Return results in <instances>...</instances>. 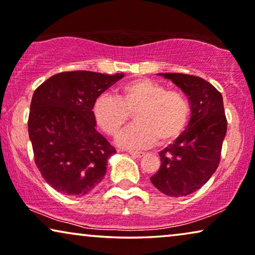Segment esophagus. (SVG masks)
I'll return each mask as SVG.
<instances>
[{"mask_svg": "<svg viewBox=\"0 0 255 255\" xmlns=\"http://www.w3.org/2000/svg\"><path fill=\"white\" fill-rule=\"evenodd\" d=\"M130 154L133 156V158H141L142 155H144V152H137V151H130L128 152Z\"/></svg>", "mask_w": 255, "mask_h": 255, "instance_id": "obj_1", "label": "esophagus"}]
</instances>
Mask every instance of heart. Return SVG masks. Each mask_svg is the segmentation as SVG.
<instances>
[{
  "instance_id": "1",
  "label": "heart",
  "mask_w": 255,
  "mask_h": 255,
  "mask_svg": "<svg viewBox=\"0 0 255 255\" xmlns=\"http://www.w3.org/2000/svg\"><path fill=\"white\" fill-rule=\"evenodd\" d=\"M93 115L104 133L117 137L133 115L134 125L120 137L124 147L144 148L173 141L189 123L191 106L181 90H167L162 83L135 79L117 89V97L102 94L93 104Z\"/></svg>"
}]
</instances>
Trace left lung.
Returning a JSON list of instances; mask_svg holds the SVG:
<instances>
[{"instance_id":"1","label":"left lung","mask_w":255,"mask_h":255,"mask_svg":"<svg viewBox=\"0 0 255 255\" xmlns=\"http://www.w3.org/2000/svg\"><path fill=\"white\" fill-rule=\"evenodd\" d=\"M181 88L190 101L191 116L186 130L159 152L161 165L151 182L168 196H187L208 182L221 161L228 121L222 94L195 75L160 73Z\"/></svg>"}]
</instances>
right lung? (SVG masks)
Listing matches in <instances>:
<instances>
[{
	"label": "right lung",
	"instance_id": "right-lung-1",
	"mask_svg": "<svg viewBox=\"0 0 255 255\" xmlns=\"http://www.w3.org/2000/svg\"><path fill=\"white\" fill-rule=\"evenodd\" d=\"M123 76L62 72L34 90L27 121L34 162L59 193L83 196L106 175L116 149L96 131L93 104Z\"/></svg>",
	"mask_w": 255,
	"mask_h": 255
}]
</instances>
